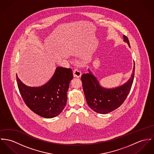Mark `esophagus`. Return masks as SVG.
Returning a JSON list of instances; mask_svg holds the SVG:
<instances>
[{
    "instance_id": "1",
    "label": "esophagus",
    "mask_w": 154,
    "mask_h": 154,
    "mask_svg": "<svg viewBox=\"0 0 154 154\" xmlns=\"http://www.w3.org/2000/svg\"><path fill=\"white\" fill-rule=\"evenodd\" d=\"M73 75L75 77H80L82 75V72L79 69H75L73 70Z\"/></svg>"
}]
</instances>
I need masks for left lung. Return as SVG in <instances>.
<instances>
[{
    "mask_svg": "<svg viewBox=\"0 0 154 154\" xmlns=\"http://www.w3.org/2000/svg\"><path fill=\"white\" fill-rule=\"evenodd\" d=\"M124 41L130 47V42L126 35H124ZM83 74L81 77L83 88L87 103L95 112L106 114L119 108L125 100L130 91L134 81L135 63L132 74L127 83L118 87L108 89L102 87L91 72Z\"/></svg>",
    "mask_w": 154,
    "mask_h": 154,
    "instance_id": "1",
    "label": "left lung"
}]
</instances>
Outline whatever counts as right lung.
Instances as JSON below:
<instances>
[{"label":"right lung","instance_id":"1","mask_svg":"<svg viewBox=\"0 0 154 154\" xmlns=\"http://www.w3.org/2000/svg\"><path fill=\"white\" fill-rule=\"evenodd\" d=\"M72 78L71 69L59 67L48 83L32 87L24 84L16 74L17 86L24 103L36 114L46 119L57 116L64 108Z\"/></svg>","mask_w":154,"mask_h":154}]
</instances>
